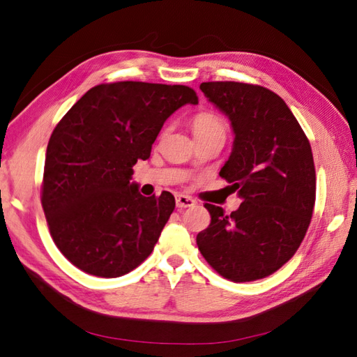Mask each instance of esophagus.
I'll list each match as a JSON object with an SVG mask.
<instances>
[{"label": "esophagus", "instance_id": "esophagus-1", "mask_svg": "<svg viewBox=\"0 0 357 357\" xmlns=\"http://www.w3.org/2000/svg\"><path fill=\"white\" fill-rule=\"evenodd\" d=\"M195 199H192L190 196H185V195H178L176 196V208L178 210H184L187 207H193L195 206Z\"/></svg>", "mask_w": 357, "mask_h": 357}]
</instances>
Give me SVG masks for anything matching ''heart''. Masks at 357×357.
Listing matches in <instances>:
<instances>
[{
	"mask_svg": "<svg viewBox=\"0 0 357 357\" xmlns=\"http://www.w3.org/2000/svg\"><path fill=\"white\" fill-rule=\"evenodd\" d=\"M195 138H206V136H221L225 139L227 123L215 112H201L192 119Z\"/></svg>",
	"mask_w": 357,
	"mask_h": 357,
	"instance_id": "1",
	"label": "heart"
}]
</instances>
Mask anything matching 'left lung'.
Returning a JSON list of instances; mask_svg holds the SVG:
<instances>
[{"label":"left lung","mask_w":357,"mask_h":357,"mask_svg":"<svg viewBox=\"0 0 357 357\" xmlns=\"http://www.w3.org/2000/svg\"><path fill=\"white\" fill-rule=\"evenodd\" d=\"M199 89L234 133L219 174L242 199L238 210L206 204L211 222L196 236L211 268L233 282H250L279 270L299 248L312 221L316 172L308 138L271 90L234 81Z\"/></svg>","instance_id":"8db88e82"}]
</instances>
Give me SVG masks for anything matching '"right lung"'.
I'll list each match as a JSON object with an SVG mask.
<instances>
[{"label": "right lung", "instance_id": "1", "mask_svg": "<svg viewBox=\"0 0 357 357\" xmlns=\"http://www.w3.org/2000/svg\"><path fill=\"white\" fill-rule=\"evenodd\" d=\"M185 104H198L187 86L110 82L90 89L56 124L41 204L53 242L75 267L119 278L153 252L174 198L142 196L132 167L150 158L165 119Z\"/></svg>", "mask_w": 357, "mask_h": 357}]
</instances>
